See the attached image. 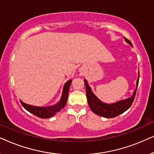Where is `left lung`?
Segmentation results:
<instances>
[{"instance_id": "8db88e82", "label": "left lung", "mask_w": 154, "mask_h": 154, "mask_svg": "<svg viewBox=\"0 0 154 154\" xmlns=\"http://www.w3.org/2000/svg\"><path fill=\"white\" fill-rule=\"evenodd\" d=\"M125 38V37H124ZM126 42H128L130 45H132L131 42L129 40L125 38ZM139 77H140V73H139ZM85 83V89H86V96H87V100L88 104L92 111L95 114H97L100 116L105 118H114L117 116H119L125 111H127L128 109L131 106V105L133 102L135 97V94L137 92V88L133 92V95L131 97L126 99V100H121L120 102H118L114 104H108L106 103H104L99 100L97 97L93 94L91 89L88 85V82L84 80ZM139 79L137 81V85L138 86Z\"/></svg>"}]
</instances>
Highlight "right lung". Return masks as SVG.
<instances>
[{"mask_svg":"<svg viewBox=\"0 0 154 154\" xmlns=\"http://www.w3.org/2000/svg\"><path fill=\"white\" fill-rule=\"evenodd\" d=\"M71 80H69L65 83L64 86V89H63V92L62 97L60 102L57 104L54 105L52 106H47V107H38V106H31V105H28L24 104L22 101H20L21 104L23 106V107L35 116L41 118V119H48V118L54 116V115L57 114V113L61 111V109L64 108L66 105V103L68 100L69 96V88L71 84Z\"/></svg>","mask_w":154,"mask_h":154,"instance_id":"right-lung-1","label":"right lung"}]
</instances>
